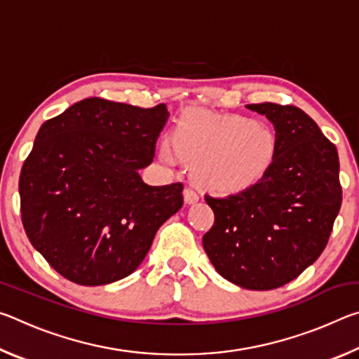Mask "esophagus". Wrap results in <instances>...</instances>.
<instances>
[{
    "label": "esophagus",
    "instance_id": "1",
    "mask_svg": "<svg viewBox=\"0 0 359 359\" xmlns=\"http://www.w3.org/2000/svg\"><path fill=\"white\" fill-rule=\"evenodd\" d=\"M184 196H185V201H187L188 204H193V203H196L198 199H199V193H198L196 190H194L193 187H185Z\"/></svg>",
    "mask_w": 359,
    "mask_h": 359
}]
</instances>
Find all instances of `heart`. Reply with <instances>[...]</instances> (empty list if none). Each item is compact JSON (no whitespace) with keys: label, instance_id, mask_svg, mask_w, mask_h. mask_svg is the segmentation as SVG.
<instances>
[{"label":"heart","instance_id":"1","mask_svg":"<svg viewBox=\"0 0 359 359\" xmlns=\"http://www.w3.org/2000/svg\"><path fill=\"white\" fill-rule=\"evenodd\" d=\"M277 137L269 126L245 117L212 118L188 114L172 139L160 145V160L175 166L179 158L193 165L199 185L236 193L263 177L274 161Z\"/></svg>","mask_w":359,"mask_h":359}]
</instances>
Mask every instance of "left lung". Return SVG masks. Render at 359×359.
<instances>
[{
  "label": "left lung",
  "instance_id": "8db88e82",
  "mask_svg": "<svg viewBox=\"0 0 359 359\" xmlns=\"http://www.w3.org/2000/svg\"><path fill=\"white\" fill-rule=\"evenodd\" d=\"M276 128L274 161L257 184L205 203L215 220L203 245L218 274L247 290H274L325 250L342 204L337 149L296 106L248 104Z\"/></svg>",
  "mask_w": 359,
  "mask_h": 359
}]
</instances>
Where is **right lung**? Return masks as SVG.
Returning <instances> with one entry per match:
<instances>
[{
	"label": "right lung",
	"instance_id": "add662e5",
	"mask_svg": "<svg viewBox=\"0 0 359 359\" xmlns=\"http://www.w3.org/2000/svg\"><path fill=\"white\" fill-rule=\"evenodd\" d=\"M169 112L102 98L42 123L22 166L20 214L32 245L60 276L98 287L135 272L158 228L184 204V185L150 187Z\"/></svg>",
	"mask_w": 359,
	"mask_h": 359
}]
</instances>
